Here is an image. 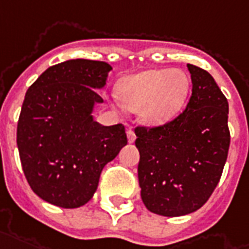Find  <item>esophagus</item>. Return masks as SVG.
I'll use <instances>...</instances> for the list:
<instances>
[{"label": "esophagus", "mask_w": 249, "mask_h": 249, "mask_svg": "<svg viewBox=\"0 0 249 249\" xmlns=\"http://www.w3.org/2000/svg\"><path fill=\"white\" fill-rule=\"evenodd\" d=\"M126 136H128V141H129V142H134V141H136V134H134L132 128H128V130H126Z\"/></svg>", "instance_id": "esophagus-1"}]
</instances>
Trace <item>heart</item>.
Segmentation results:
<instances>
[{"label": "heart", "mask_w": 249, "mask_h": 249, "mask_svg": "<svg viewBox=\"0 0 249 249\" xmlns=\"http://www.w3.org/2000/svg\"><path fill=\"white\" fill-rule=\"evenodd\" d=\"M117 91L128 109L139 110L143 124L157 126L181 112L190 80L181 70H149L123 79Z\"/></svg>", "instance_id": "obj_1"}]
</instances>
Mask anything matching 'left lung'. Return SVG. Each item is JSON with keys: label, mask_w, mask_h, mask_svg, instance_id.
<instances>
[{"label": "left lung", "mask_w": 249, "mask_h": 249, "mask_svg": "<svg viewBox=\"0 0 249 249\" xmlns=\"http://www.w3.org/2000/svg\"><path fill=\"white\" fill-rule=\"evenodd\" d=\"M187 68L193 91L185 109L166 124L134 128L141 198L162 216L200 209L219 183L230 149L227 99L207 71Z\"/></svg>", "instance_id": "8db88e82"}]
</instances>
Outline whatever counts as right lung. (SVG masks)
Returning a JSON list of instances; mask_svg holds the SVG:
<instances>
[{
	"label": "right lung",
	"mask_w": 249,
	"mask_h": 249,
	"mask_svg": "<svg viewBox=\"0 0 249 249\" xmlns=\"http://www.w3.org/2000/svg\"><path fill=\"white\" fill-rule=\"evenodd\" d=\"M110 70L99 60H67L47 68L25 95L17 125L22 170L31 190L54 206L87 203L103 167L128 142L124 125L103 126L91 115Z\"/></svg>",
	"instance_id": "add662e5"
}]
</instances>
